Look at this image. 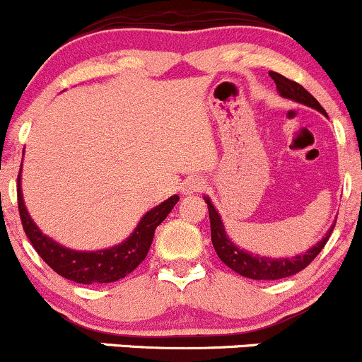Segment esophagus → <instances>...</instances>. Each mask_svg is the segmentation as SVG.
I'll list each match as a JSON object with an SVG mask.
<instances>
[{"label":"esophagus","mask_w":362,"mask_h":362,"mask_svg":"<svg viewBox=\"0 0 362 362\" xmlns=\"http://www.w3.org/2000/svg\"><path fill=\"white\" fill-rule=\"evenodd\" d=\"M205 182L202 180H198V177H192V180H186L182 182L181 186V192L185 193V195H192V193H197L200 192V189H204Z\"/></svg>","instance_id":"esophagus-1"}]
</instances>
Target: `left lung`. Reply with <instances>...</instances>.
Segmentation results:
<instances>
[{
    "label": "left lung",
    "instance_id": "obj_1",
    "mask_svg": "<svg viewBox=\"0 0 362 362\" xmlns=\"http://www.w3.org/2000/svg\"><path fill=\"white\" fill-rule=\"evenodd\" d=\"M269 76L273 77V81L276 83V88H278L279 95L283 98L293 100V102L307 105L310 108H316L317 112L326 115L325 108L321 107L320 102L310 95L307 89H304L298 83L295 81L286 79L285 76L278 72H269ZM205 202H207L209 207V219H211V238H212V245L216 248L217 255L219 259L223 260L224 264L233 269L235 273L245 276V278L250 279H281V278H288V276L297 274L298 271L305 269L314 259L317 257V254L322 250L326 242H328L329 235H332L333 224L332 228L328 229V233L325 235V238L320 240L313 248L304 252L300 255H295V257H283V259H271V257H262V255H255V254H248V252L242 250V248L236 247L235 243L229 240V236L226 235L223 226V221H221L219 212L214 209L212 202L209 200V197H205ZM337 223V221H335Z\"/></svg>",
    "mask_w": 362,
    "mask_h": 362
}]
</instances>
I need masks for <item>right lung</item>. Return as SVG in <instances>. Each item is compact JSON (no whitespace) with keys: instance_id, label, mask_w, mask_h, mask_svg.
Masks as SVG:
<instances>
[{"instance_id":"obj_1","label":"right lung","mask_w":362,"mask_h":362,"mask_svg":"<svg viewBox=\"0 0 362 362\" xmlns=\"http://www.w3.org/2000/svg\"><path fill=\"white\" fill-rule=\"evenodd\" d=\"M17 181L18 212H21L22 226H24L27 238L33 243L34 250L57 274L64 276L71 281L83 283V285L112 283L133 273L148 254L155 229L169 216V212L180 200V197L173 195L146 212L126 242L112 248H105V250L77 252L42 235V231L34 224L25 209L21 188V173H18Z\"/></svg>"}]
</instances>
